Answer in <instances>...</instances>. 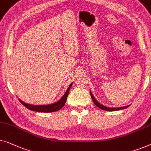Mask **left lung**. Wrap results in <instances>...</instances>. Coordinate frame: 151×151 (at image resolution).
<instances>
[{"instance_id":"8db88e82","label":"left lung","mask_w":151,"mask_h":151,"mask_svg":"<svg viewBox=\"0 0 151 151\" xmlns=\"http://www.w3.org/2000/svg\"><path fill=\"white\" fill-rule=\"evenodd\" d=\"M90 94H91V97H92V99H93V101L94 102V104H95L96 106L98 107V108H99L100 109H101V110H106V111H116V110H122V109H125V108H128V107L129 106H124V107H121V108H108V107L103 106L102 104H100V103L98 102L97 100L95 99V97H94V96L93 95V94H92L91 91H90Z\"/></svg>"}]
</instances>
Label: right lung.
I'll return each instance as SVG.
<instances>
[{
  "mask_svg": "<svg viewBox=\"0 0 151 151\" xmlns=\"http://www.w3.org/2000/svg\"><path fill=\"white\" fill-rule=\"evenodd\" d=\"M72 84H73V83H71V84L69 85L68 88H67V90L66 91V92H65L64 95L61 97V99L60 100H58L57 102L54 103V104L45 105V106H33V105L26 104V103H24V101H21L20 99L19 100L21 104H22L23 106H24L26 108L29 109L30 110L35 111V112H56V111L60 110V109L64 106L65 102L67 101V98L68 97L69 90H70Z\"/></svg>",
  "mask_w": 151,
  "mask_h": 151,
  "instance_id": "add662e5",
  "label": "right lung"
}]
</instances>
